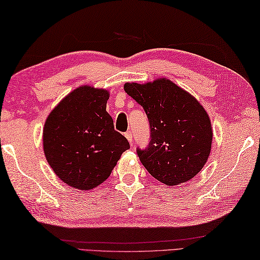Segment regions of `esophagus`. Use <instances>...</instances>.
I'll return each instance as SVG.
<instances>
[{
  "mask_svg": "<svg viewBox=\"0 0 260 260\" xmlns=\"http://www.w3.org/2000/svg\"><path fill=\"white\" fill-rule=\"evenodd\" d=\"M124 136H125V138L129 140V143L133 144V134H131V131H126Z\"/></svg>",
  "mask_w": 260,
  "mask_h": 260,
  "instance_id": "1",
  "label": "esophagus"
}]
</instances>
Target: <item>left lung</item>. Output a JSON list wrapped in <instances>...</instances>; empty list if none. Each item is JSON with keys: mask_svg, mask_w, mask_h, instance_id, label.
<instances>
[{"mask_svg": "<svg viewBox=\"0 0 260 260\" xmlns=\"http://www.w3.org/2000/svg\"><path fill=\"white\" fill-rule=\"evenodd\" d=\"M124 91L142 106L151 125V142L137 150L147 172L166 185L190 181L211 153V120L196 98L170 79L125 83Z\"/></svg>", "mask_w": 260, "mask_h": 260, "instance_id": "obj_1", "label": "left lung"}]
</instances>
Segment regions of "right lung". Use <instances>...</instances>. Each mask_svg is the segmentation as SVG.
Here are the masks:
<instances>
[{
  "instance_id": "right-lung-1",
  "label": "right lung",
  "mask_w": 260,
  "mask_h": 260,
  "mask_svg": "<svg viewBox=\"0 0 260 260\" xmlns=\"http://www.w3.org/2000/svg\"><path fill=\"white\" fill-rule=\"evenodd\" d=\"M109 91L82 85L55 106L42 133L44 153L59 180L78 190L96 188L130 148L106 112Z\"/></svg>"
}]
</instances>
